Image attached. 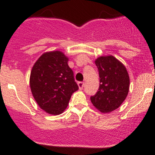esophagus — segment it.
Wrapping results in <instances>:
<instances>
[{
  "label": "esophagus",
  "instance_id": "obj_1",
  "mask_svg": "<svg viewBox=\"0 0 155 155\" xmlns=\"http://www.w3.org/2000/svg\"><path fill=\"white\" fill-rule=\"evenodd\" d=\"M78 86H79V89H82L84 87V82H78Z\"/></svg>",
  "mask_w": 155,
  "mask_h": 155
}]
</instances>
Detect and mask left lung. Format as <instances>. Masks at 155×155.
<instances>
[{"mask_svg": "<svg viewBox=\"0 0 155 155\" xmlns=\"http://www.w3.org/2000/svg\"><path fill=\"white\" fill-rule=\"evenodd\" d=\"M94 62L99 72L100 86L91 101L100 112L108 113L118 109L126 99L129 74L125 66L112 55L100 56Z\"/></svg>", "mask_w": 155, "mask_h": 155, "instance_id": "obj_1", "label": "left lung"}]
</instances>
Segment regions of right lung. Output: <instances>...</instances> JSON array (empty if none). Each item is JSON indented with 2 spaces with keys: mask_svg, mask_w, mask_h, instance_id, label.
Returning <instances> with one entry per match:
<instances>
[{
  "mask_svg": "<svg viewBox=\"0 0 155 155\" xmlns=\"http://www.w3.org/2000/svg\"><path fill=\"white\" fill-rule=\"evenodd\" d=\"M68 61L62 51H47L37 59L31 70V93L39 107L50 115L61 114L73 93L79 89Z\"/></svg>",
  "mask_w": 155,
  "mask_h": 155,
  "instance_id": "obj_1",
  "label": "right lung"
}]
</instances>
